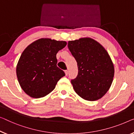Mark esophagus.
Listing matches in <instances>:
<instances>
[{"label": "esophagus", "mask_w": 134, "mask_h": 134, "mask_svg": "<svg viewBox=\"0 0 134 134\" xmlns=\"http://www.w3.org/2000/svg\"><path fill=\"white\" fill-rule=\"evenodd\" d=\"M64 72H65V75L67 76V75H68V73H69V71H68V70H65Z\"/></svg>", "instance_id": "34e87169"}]
</instances>
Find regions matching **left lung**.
I'll use <instances>...</instances> for the list:
<instances>
[{"label": "left lung", "instance_id": "obj_1", "mask_svg": "<svg viewBox=\"0 0 134 134\" xmlns=\"http://www.w3.org/2000/svg\"><path fill=\"white\" fill-rule=\"evenodd\" d=\"M68 47L77 64L78 74L71 83L82 98L95 101L110 88L114 67L108 52L97 41L89 37L68 42Z\"/></svg>", "mask_w": 134, "mask_h": 134}]
</instances>
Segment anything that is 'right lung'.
Segmentation results:
<instances>
[{
  "instance_id": "right-lung-1",
  "label": "right lung",
  "mask_w": 134,
  "mask_h": 134,
  "mask_svg": "<svg viewBox=\"0 0 134 134\" xmlns=\"http://www.w3.org/2000/svg\"><path fill=\"white\" fill-rule=\"evenodd\" d=\"M67 45L64 41L48 38L37 40L24 50L18 61L16 74L19 84L32 98L47 96L64 76L57 67V53Z\"/></svg>"
}]
</instances>
